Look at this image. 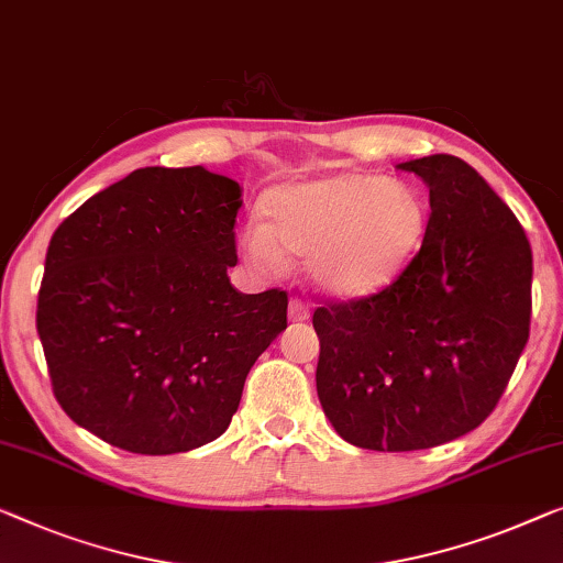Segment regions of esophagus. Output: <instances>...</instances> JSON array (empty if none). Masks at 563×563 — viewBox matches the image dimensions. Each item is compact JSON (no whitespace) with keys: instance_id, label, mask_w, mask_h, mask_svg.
Wrapping results in <instances>:
<instances>
[{"instance_id":"esophagus-1","label":"esophagus","mask_w":563,"mask_h":563,"mask_svg":"<svg viewBox=\"0 0 563 563\" xmlns=\"http://www.w3.org/2000/svg\"><path fill=\"white\" fill-rule=\"evenodd\" d=\"M308 316H310V308L306 306V303H300V300H290V306H288V318L292 323H298V321H308Z\"/></svg>"}]
</instances>
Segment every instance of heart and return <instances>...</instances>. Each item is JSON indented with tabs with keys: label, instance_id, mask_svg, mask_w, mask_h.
<instances>
[{
	"label": "heart",
	"instance_id": "b5f03b06",
	"mask_svg": "<svg viewBox=\"0 0 563 563\" xmlns=\"http://www.w3.org/2000/svg\"><path fill=\"white\" fill-rule=\"evenodd\" d=\"M263 222L240 232L245 255L278 271L285 255L308 257L318 288L339 298L374 296L412 265L427 238L424 199L374 172H333L280 184Z\"/></svg>",
	"mask_w": 563,
	"mask_h": 563
}]
</instances>
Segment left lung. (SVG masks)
<instances>
[{
    "mask_svg": "<svg viewBox=\"0 0 563 563\" xmlns=\"http://www.w3.org/2000/svg\"><path fill=\"white\" fill-rule=\"evenodd\" d=\"M430 189L427 238L397 283L313 313L316 389L333 430L364 450H427L496 409L531 325V245L463 158L399 164Z\"/></svg>",
    "mask_w": 563,
    "mask_h": 563,
    "instance_id": "obj_1",
    "label": "left lung"
}]
</instances>
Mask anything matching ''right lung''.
<instances>
[{"instance_id":"obj_1","label":"right lung","mask_w":563,"mask_h":563,"mask_svg":"<svg viewBox=\"0 0 563 563\" xmlns=\"http://www.w3.org/2000/svg\"><path fill=\"white\" fill-rule=\"evenodd\" d=\"M242 187L205 166H146L55 230L37 333L65 415L113 448L174 455L238 412L288 296L234 290Z\"/></svg>"}]
</instances>
